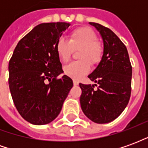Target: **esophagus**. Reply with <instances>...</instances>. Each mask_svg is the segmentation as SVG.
<instances>
[{
	"instance_id": "obj_1",
	"label": "esophagus",
	"mask_w": 148,
	"mask_h": 148,
	"mask_svg": "<svg viewBox=\"0 0 148 148\" xmlns=\"http://www.w3.org/2000/svg\"><path fill=\"white\" fill-rule=\"evenodd\" d=\"M73 83H74V86H77L78 85V82L77 80H73Z\"/></svg>"
}]
</instances>
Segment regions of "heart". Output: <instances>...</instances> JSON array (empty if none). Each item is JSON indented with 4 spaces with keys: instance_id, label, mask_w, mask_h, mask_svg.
<instances>
[{
    "instance_id": "1",
    "label": "heart",
    "mask_w": 148,
    "mask_h": 148,
    "mask_svg": "<svg viewBox=\"0 0 148 148\" xmlns=\"http://www.w3.org/2000/svg\"><path fill=\"white\" fill-rule=\"evenodd\" d=\"M95 32L88 27H81L74 30L70 35V40L60 37L55 44L58 58L66 62L74 51L80 50L78 58L80 61L73 62L64 66V73L68 77L76 80L81 79L90 71V64L95 66L102 58V45L97 41Z\"/></svg>"
}]
</instances>
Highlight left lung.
Returning <instances> with one entry per match:
<instances>
[{
  "label": "left lung",
  "mask_w": 148,
  "mask_h": 148,
  "mask_svg": "<svg viewBox=\"0 0 148 148\" xmlns=\"http://www.w3.org/2000/svg\"><path fill=\"white\" fill-rule=\"evenodd\" d=\"M90 24L101 34L104 52L98 66L88 76L98 84L97 90L93 85L79 84L81 108L90 120L106 124L117 118L129 101L132 69L127 48L117 36L100 24Z\"/></svg>",
  "instance_id": "8db88e82"
}]
</instances>
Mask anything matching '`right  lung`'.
Segmentation results:
<instances>
[{"label": "right lung", "instance_id": "right-lung-1", "mask_svg": "<svg viewBox=\"0 0 148 148\" xmlns=\"http://www.w3.org/2000/svg\"><path fill=\"white\" fill-rule=\"evenodd\" d=\"M71 24L42 23L19 41L8 63V85L16 108L25 121L36 125L58 116L73 86L63 73L55 44ZM48 80L49 83L46 82Z\"/></svg>", "mask_w": 148, "mask_h": 148}]
</instances>
